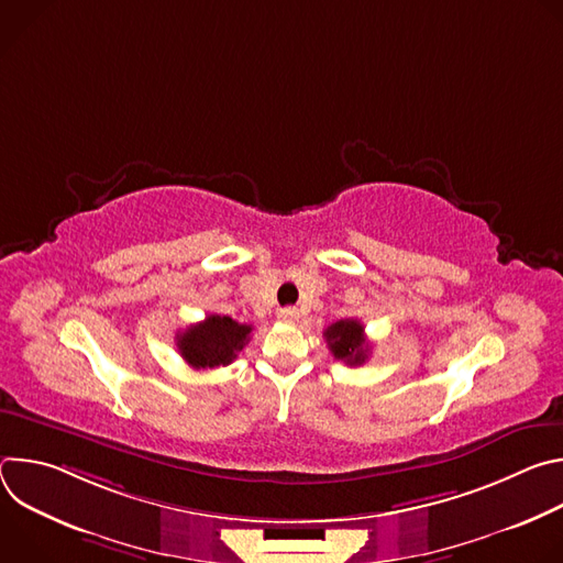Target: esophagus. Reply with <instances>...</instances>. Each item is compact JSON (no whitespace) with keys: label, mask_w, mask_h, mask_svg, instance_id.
I'll list each match as a JSON object with an SVG mask.
<instances>
[{"label":"esophagus","mask_w":563,"mask_h":563,"mask_svg":"<svg viewBox=\"0 0 563 563\" xmlns=\"http://www.w3.org/2000/svg\"><path fill=\"white\" fill-rule=\"evenodd\" d=\"M278 320H280V323L294 325L296 320H298V309H296V307H283V309L278 311Z\"/></svg>","instance_id":"esophagus-1"}]
</instances>
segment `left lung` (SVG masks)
I'll list each match as a JSON object with an SVG mask.
<instances>
[{"instance_id":"1","label":"left lung","mask_w":563,"mask_h":563,"mask_svg":"<svg viewBox=\"0 0 563 563\" xmlns=\"http://www.w3.org/2000/svg\"><path fill=\"white\" fill-rule=\"evenodd\" d=\"M330 352L336 361H343L347 365H363L369 354V343L365 339V328L356 318H343L332 323L323 332Z\"/></svg>"}]
</instances>
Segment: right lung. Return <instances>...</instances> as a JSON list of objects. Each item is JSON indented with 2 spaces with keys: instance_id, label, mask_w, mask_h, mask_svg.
I'll return each instance as SVG.
<instances>
[{
  "instance_id": "add662e5",
  "label": "right lung",
  "mask_w": 563,
  "mask_h": 563,
  "mask_svg": "<svg viewBox=\"0 0 563 563\" xmlns=\"http://www.w3.org/2000/svg\"><path fill=\"white\" fill-rule=\"evenodd\" d=\"M252 325H240L229 316L209 313L202 323L189 325L178 334V352L194 369H213L229 365L250 343Z\"/></svg>"
}]
</instances>
